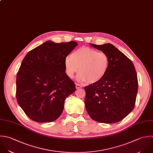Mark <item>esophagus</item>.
<instances>
[{
  "mask_svg": "<svg viewBox=\"0 0 153 153\" xmlns=\"http://www.w3.org/2000/svg\"><path fill=\"white\" fill-rule=\"evenodd\" d=\"M82 86L80 85L77 84V83L76 84V89H79V88H82Z\"/></svg>",
  "mask_w": 153,
  "mask_h": 153,
  "instance_id": "34e87169",
  "label": "esophagus"
}]
</instances>
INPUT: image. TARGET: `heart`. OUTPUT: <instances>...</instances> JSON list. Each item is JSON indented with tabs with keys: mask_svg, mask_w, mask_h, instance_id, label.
I'll use <instances>...</instances> for the list:
<instances>
[{
	"mask_svg": "<svg viewBox=\"0 0 153 153\" xmlns=\"http://www.w3.org/2000/svg\"><path fill=\"white\" fill-rule=\"evenodd\" d=\"M64 64L66 73L70 78H73L79 71L80 81L95 83L101 80L106 75L110 59L104 52L82 47L73 51L71 56H67Z\"/></svg>",
	"mask_w": 153,
	"mask_h": 153,
	"instance_id": "heart-1",
	"label": "heart"
}]
</instances>
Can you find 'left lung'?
I'll list each match as a JSON object with an SVG mask.
<instances>
[{
    "mask_svg": "<svg viewBox=\"0 0 153 153\" xmlns=\"http://www.w3.org/2000/svg\"><path fill=\"white\" fill-rule=\"evenodd\" d=\"M90 45L108 55L110 65L101 80L85 87L86 111L96 122H119L135 107L138 87L135 67L130 59L110 43Z\"/></svg>",
    "mask_w": 153,
    "mask_h": 153,
    "instance_id": "left-lung-1",
    "label": "left lung"
}]
</instances>
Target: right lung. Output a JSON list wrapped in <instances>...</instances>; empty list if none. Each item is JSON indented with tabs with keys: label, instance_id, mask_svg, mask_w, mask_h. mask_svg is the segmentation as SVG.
<instances>
[{
	"label": "right lung",
	"instance_id": "add662e5",
	"mask_svg": "<svg viewBox=\"0 0 153 153\" xmlns=\"http://www.w3.org/2000/svg\"><path fill=\"white\" fill-rule=\"evenodd\" d=\"M77 45L74 41H47L23 59L16 75V97L32 120L52 122L62 114L65 98L76 91L65 73L64 61Z\"/></svg>",
	"mask_w": 153,
	"mask_h": 153
}]
</instances>
